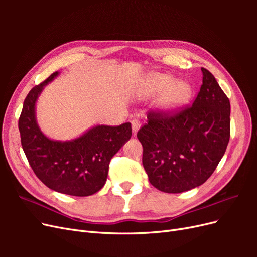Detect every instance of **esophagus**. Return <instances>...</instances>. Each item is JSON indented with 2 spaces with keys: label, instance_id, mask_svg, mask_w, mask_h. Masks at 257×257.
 Listing matches in <instances>:
<instances>
[{
  "label": "esophagus",
  "instance_id": "34e87169",
  "mask_svg": "<svg viewBox=\"0 0 257 257\" xmlns=\"http://www.w3.org/2000/svg\"><path fill=\"white\" fill-rule=\"evenodd\" d=\"M139 127H141V120L139 119H133L132 120V130H133V133H137Z\"/></svg>",
  "mask_w": 257,
  "mask_h": 257
}]
</instances>
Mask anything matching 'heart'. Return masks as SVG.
<instances>
[{
	"instance_id": "1",
	"label": "heart",
	"mask_w": 257,
	"mask_h": 257,
	"mask_svg": "<svg viewBox=\"0 0 257 257\" xmlns=\"http://www.w3.org/2000/svg\"><path fill=\"white\" fill-rule=\"evenodd\" d=\"M166 89L161 97L159 106L166 113H175L190 102L193 95V88L188 81L175 82L174 77L160 75L151 79L148 90L151 93H160Z\"/></svg>"
}]
</instances>
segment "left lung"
I'll use <instances>...</instances> for the list:
<instances>
[{
    "label": "left lung",
    "instance_id": "left-lung-1",
    "mask_svg": "<svg viewBox=\"0 0 257 257\" xmlns=\"http://www.w3.org/2000/svg\"><path fill=\"white\" fill-rule=\"evenodd\" d=\"M194 103L175 113L148 112L137 138L150 183L165 193H182L205 183L230 137V103L208 69Z\"/></svg>",
    "mask_w": 257,
    "mask_h": 257
}]
</instances>
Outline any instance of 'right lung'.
Returning a JSON list of instances; mask_svg holds the SVG:
<instances>
[{
    "label": "right lung",
    "mask_w": 257,
    "mask_h": 257,
    "mask_svg": "<svg viewBox=\"0 0 257 257\" xmlns=\"http://www.w3.org/2000/svg\"><path fill=\"white\" fill-rule=\"evenodd\" d=\"M58 72L29 92L18 122L22 149L31 168L49 189L72 196H90L103 188L113 155L132 136L131 123L97 125L69 142L51 141L38 127L35 103Z\"/></svg>",
    "instance_id": "1"
}]
</instances>
